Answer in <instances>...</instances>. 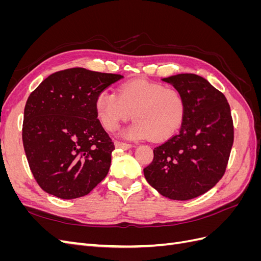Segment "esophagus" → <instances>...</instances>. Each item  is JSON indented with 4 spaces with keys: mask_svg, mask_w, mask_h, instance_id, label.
<instances>
[{
    "mask_svg": "<svg viewBox=\"0 0 261 261\" xmlns=\"http://www.w3.org/2000/svg\"><path fill=\"white\" fill-rule=\"evenodd\" d=\"M115 146L117 148H121V149H129L133 147L132 144H128V143H125V141H121V140H117L115 143Z\"/></svg>",
    "mask_w": 261,
    "mask_h": 261,
    "instance_id": "esophagus-1",
    "label": "esophagus"
}]
</instances>
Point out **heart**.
I'll list each match as a JSON object with an SVG mask.
<instances>
[{"label": "heart", "instance_id": "1", "mask_svg": "<svg viewBox=\"0 0 261 261\" xmlns=\"http://www.w3.org/2000/svg\"><path fill=\"white\" fill-rule=\"evenodd\" d=\"M97 115L103 127L114 132L132 117L126 132L134 139L162 141L174 136L184 123L186 102L181 92L162 84L136 80L120 86L118 93L102 90L96 98Z\"/></svg>", "mask_w": 261, "mask_h": 261}]
</instances>
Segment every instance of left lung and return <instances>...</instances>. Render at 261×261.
Returning <instances> with one entry per match:
<instances>
[{
  "mask_svg": "<svg viewBox=\"0 0 261 261\" xmlns=\"http://www.w3.org/2000/svg\"><path fill=\"white\" fill-rule=\"evenodd\" d=\"M179 90L186 115L179 133L153 149L144 169L148 183L174 200L198 197L222 178L234 141L230 105L224 94L195 74L163 78Z\"/></svg>",
  "mask_w": 261,
  "mask_h": 261,
  "instance_id": "obj_1",
  "label": "left lung"
}]
</instances>
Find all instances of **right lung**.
Listing matches in <instances>:
<instances>
[{
	"label": "right lung",
	"mask_w": 261,
	"mask_h": 261,
	"mask_svg": "<svg viewBox=\"0 0 261 261\" xmlns=\"http://www.w3.org/2000/svg\"><path fill=\"white\" fill-rule=\"evenodd\" d=\"M122 78L74 67L53 73L30 93L22 144L44 192L62 199L80 198L107 176L115 147L98 118L96 98Z\"/></svg>",
	"instance_id": "1"
}]
</instances>
